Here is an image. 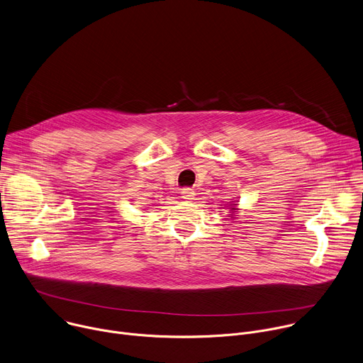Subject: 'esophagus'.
Segmentation results:
<instances>
[{"label":"esophagus","mask_w":363,"mask_h":363,"mask_svg":"<svg viewBox=\"0 0 363 363\" xmlns=\"http://www.w3.org/2000/svg\"><path fill=\"white\" fill-rule=\"evenodd\" d=\"M181 195H182L184 199L191 201V199H194L195 192H194V189H191V188H184V189H181Z\"/></svg>","instance_id":"34e87169"}]
</instances>
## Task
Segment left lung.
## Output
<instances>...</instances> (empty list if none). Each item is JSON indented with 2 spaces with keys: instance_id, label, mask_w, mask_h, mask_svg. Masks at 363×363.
I'll list each match as a JSON object with an SVG mask.
<instances>
[{
  "instance_id": "left-lung-1",
  "label": "left lung",
  "mask_w": 363,
  "mask_h": 363,
  "mask_svg": "<svg viewBox=\"0 0 363 363\" xmlns=\"http://www.w3.org/2000/svg\"><path fill=\"white\" fill-rule=\"evenodd\" d=\"M231 210H234V208H231Z\"/></svg>"
}]
</instances>
